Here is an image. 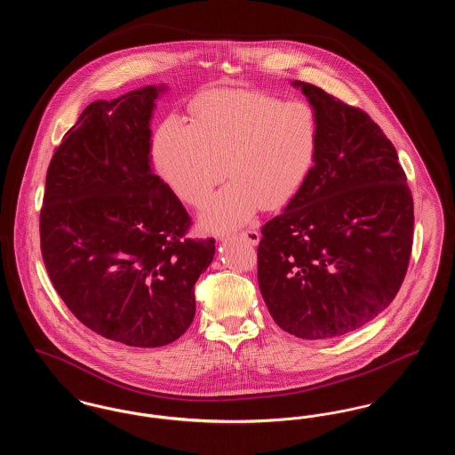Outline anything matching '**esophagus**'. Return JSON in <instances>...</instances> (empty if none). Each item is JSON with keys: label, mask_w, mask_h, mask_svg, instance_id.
<instances>
[{"label": "esophagus", "mask_w": 455, "mask_h": 455, "mask_svg": "<svg viewBox=\"0 0 455 455\" xmlns=\"http://www.w3.org/2000/svg\"><path fill=\"white\" fill-rule=\"evenodd\" d=\"M237 238H240L242 242H245V243H249V245H258V242H259V232L258 230H254V228H249V230H243V232H240L238 234Z\"/></svg>", "instance_id": "1"}]
</instances>
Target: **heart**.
<instances>
[{"label": "heart", "instance_id": "heart-1", "mask_svg": "<svg viewBox=\"0 0 455 455\" xmlns=\"http://www.w3.org/2000/svg\"><path fill=\"white\" fill-rule=\"evenodd\" d=\"M193 123L167 116L153 136V162L167 186L189 206H206L203 223L225 232L262 208L276 212L300 195L321 152L314 106L260 90L220 88L191 104ZM226 169H222V165Z\"/></svg>", "mask_w": 455, "mask_h": 455}]
</instances>
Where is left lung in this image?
<instances>
[{"label": "left lung", "instance_id": "1", "mask_svg": "<svg viewBox=\"0 0 455 455\" xmlns=\"http://www.w3.org/2000/svg\"><path fill=\"white\" fill-rule=\"evenodd\" d=\"M321 119L315 169L258 245V282L283 331L343 336L375 319L404 282L411 189L397 152L365 110L295 82Z\"/></svg>", "mask_w": 455, "mask_h": 455}]
</instances>
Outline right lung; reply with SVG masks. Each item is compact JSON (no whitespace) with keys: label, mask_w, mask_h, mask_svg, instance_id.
Masks as SVG:
<instances>
[{"label":"right lung","mask_w":455,"mask_h":455,"mask_svg":"<svg viewBox=\"0 0 455 455\" xmlns=\"http://www.w3.org/2000/svg\"><path fill=\"white\" fill-rule=\"evenodd\" d=\"M162 88L82 112L51 158L39 218L44 264L58 295L93 332L128 347L180 338L213 238L150 169V117Z\"/></svg>","instance_id":"obj_1"}]
</instances>
